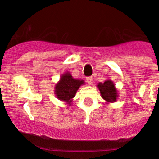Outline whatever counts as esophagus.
Masks as SVG:
<instances>
[{
    "label": "esophagus",
    "instance_id": "34e87169",
    "mask_svg": "<svg viewBox=\"0 0 159 159\" xmlns=\"http://www.w3.org/2000/svg\"><path fill=\"white\" fill-rule=\"evenodd\" d=\"M86 82H87L89 85H92V83H93V78H91V77L86 78Z\"/></svg>",
    "mask_w": 159,
    "mask_h": 159
}]
</instances>
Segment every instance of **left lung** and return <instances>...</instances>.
<instances>
[{"label": "left lung", "instance_id": "1", "mask_svg": "<svg viewBox=\"0 0 159 159\" xmlns=\"http://www.w3.org/2000/svg\"><path fill=\"white\" fill-rule=\"evenodd\" d=\"M97 87L98 88L100 91L102 98L106 101V104L115 102L118 100V91L115 87V85L111 80L108 79L102 83L99 82L97 85Z\"/></svg>", "mask_w": 159, "mask_h": 159}]
</instances>
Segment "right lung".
Instances as JSON below:
<instances>
[{"label": "right lung", "mask_w": 159, "mask_h": 159, "mask_svg": "<svg viewBox=\"0 0 159 159\" xmlns=\"http://www.w3.org/2000/svg\"><path fill=\"white\" fill-rule=\"evenodd\" d=\"M85 84V81L79 78H74L70 72H66L61 76L54 86V93L57 99L71 106L73 98L80 86Z\"/></svg>", "instance_id": "add662e5"}]
</instances>
